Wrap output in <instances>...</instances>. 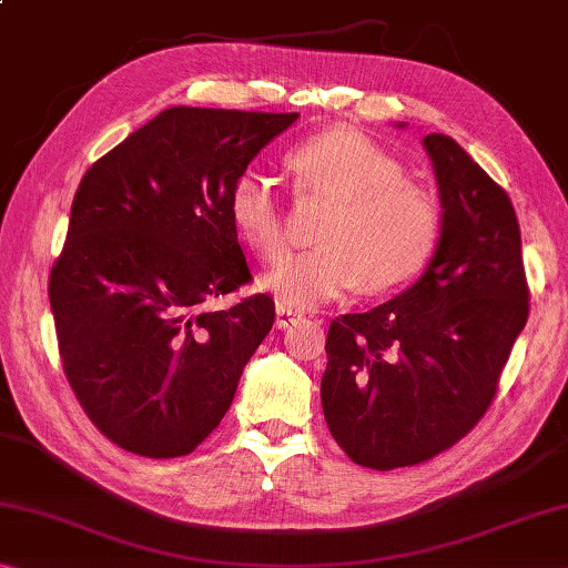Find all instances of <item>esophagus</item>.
Here are the masks:
<instances>
[{"label":"esophagus","mask_w":568,"mask_h":568,"mask_svg":"<svg viewBox=\"0 0 568 568\" xmlns=\"http://www.w3.org/2000/svg\"><path fill=\"white\" fill-rule=\"evenodd\" d=\"M300 317H302L300 312L284 307V304H278V307H276V327H278V329H286V327L292 325L294 320H300Z\"/></svg>","instance_id":"34e87169"}]
</instances>
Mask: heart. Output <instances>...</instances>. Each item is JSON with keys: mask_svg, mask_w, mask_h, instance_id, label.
I'll use <instances>...</instances> for the list:
<instances>
[{"mask_svg": "<svg viewBox=\"0 0 568 568\" xmlns=\"http://www.w3.org/2000/svg\"><path fill=\"white\" fill-rule=\"evenodd\" d=\"M296 195L327 197L317 243L261 276V290L290 310H312L357 284L378 294L412 282L442 233L436 200L406 178L404 164L355 129L335 126L284 154ZM239 239L261 258L284 246V205L258 172H241L225 197Z\"/></svg>", "mask_w": 568, "mask_h": 568, "instance_id": "b5f03b06", "label": "heart"}]
</instances>
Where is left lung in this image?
I'll return each instance as SVG.
<instances>
[{
    "mask_svg": "<svg viewBox=\"0 0 568 568\" xmlns=\"http://www.w3.org/2000/svg\"><path fill=\"white\" fill-rule=\"evenodd\" d=\"M442 235L396 300L335 317L322 412L355 465L426 462L475 429L528 320L520 225L505 190L452 136H424Z\"/></svg>",
    "mask_w": 568,
    "mask_h": 568,
    "instance_id": "1",
    "label": "left lung"
}]
</instances>
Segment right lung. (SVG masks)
I'll return each mask as SVG.
<instances>
[{"instance_id":"right-lung-1","label":"right lung","mask_w":568,"mask_h":568,"mask_svg":"<svg viewBox=\"0 0 568 568\" xmlns=\"http://www.w3.org/2000/svg\"><path fill=\"white\" fill-rule=\"evenodd\" d=\"M296 116L172 106L83 174L48 294L65 378L121 449L190 455L272 329V296L211 302L251 282L233 180Z\"/></svg>"}]
</instances>
